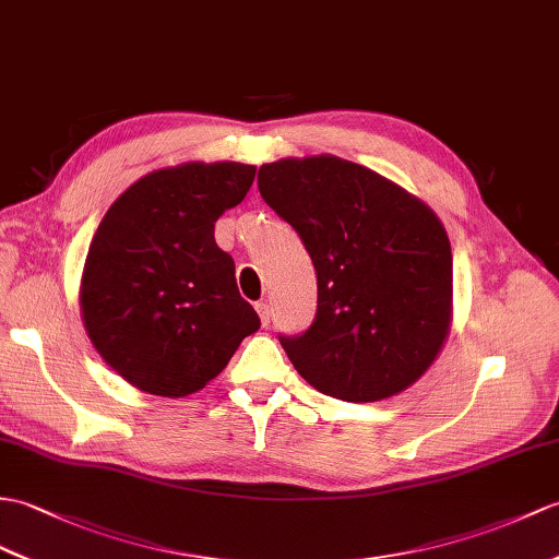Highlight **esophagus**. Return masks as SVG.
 <instances>
[{
	"label": "esophagus",
	"instance_id": "obj_1",
	"mask_svg": "<svg viewBox=\"0 0 559 559\" xmlns=\"http://www.w3.org/2000/svg\"><path fill=\"white\" fill-rule=\"evenodd\" d=\"M254 309H257L259 319H262V323L266 326L269 319H271V309H269V305H266V302H257V305H254Z\"/></svg>",
	"mask_w": 559,
	"mask_h": 559
}]
</instances>
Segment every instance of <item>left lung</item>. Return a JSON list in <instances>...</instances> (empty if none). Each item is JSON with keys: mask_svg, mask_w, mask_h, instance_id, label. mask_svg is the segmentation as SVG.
<instances>
[{"mask_svg": "<svg viewBox=\"0 0 559 559\" xmlns=\"http://www.w3.org/2000/svg\"><path fill=\"white\" fill-rule=\"evenodd\" d=\"M257 183L317 269L314 323L295 338L281 335L297 373L345 402L407 391L452 323V252L436 212L333 154L264 164Z\"/></svg>", "mask_w": 559, "mask_h": 559, "instance_id": "1", "label": "left lung"}]
</instances>
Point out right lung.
<instances>
[{
  "instance_id": "obj_1",
  "label": "right lung",
  "mask_w": 559,
  "mask_h": 559,
  "mask_svg": "<svg viewBox=\"0 0 559 559\" xmlns=\"http://www.w3.org/2000/svg\"><path fill=\"white\" fill-rule=\"evenodd\" d=\"M254 174L238 162L166 166L104 214L85 257L81 317L102 359L138 391H202L259 329L214 240L216 218L245 200Z\"/></svg>"
}]
</instances>
